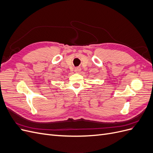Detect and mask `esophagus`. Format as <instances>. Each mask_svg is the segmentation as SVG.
<instances>
[{
	"label": "esophagus",
	"instance_id": "esophagus-1",
	"mask_svg": "<svg viewBox=\"0 0 153 153\" xmlns=\"http://www.w3.org/2000/svg\"><path fill=\"white\" fill-rule=\"evenodd\" d=\"M80 71H81V68H80V67H77V68H76L75 69V71L76 73H80Z\"/></svg>",
	"mask_w": 153,
	"mask_h": 153
}]
</instances>
